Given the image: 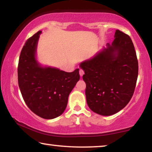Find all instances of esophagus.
Listing matches in <instances>:
<instances>
[{"label":"esophagus","instance_id":"obj_1","mask_svg":"<svg viewBox=\"0 0 152 152\" xmlns=\"http://www.w3.org/2000/svg\"><path fill=\"white\" fill-rule=\"evenodd\" d=\"M84 70H83L82 69H80V76L82 77L83 75H84Z\"/></svg>","mask_w":152,"mask_h":152}]
</instances>
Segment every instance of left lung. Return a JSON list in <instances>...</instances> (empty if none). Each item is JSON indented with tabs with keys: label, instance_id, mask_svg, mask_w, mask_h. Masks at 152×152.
Wrapping results in <instances>:
<instances>
[{
	"label": "left lung",
	"instance_id": "left-lung-1",
	"mask_svg": "<svg viewBox=\"0 0 152 152\" xmlns=\"http://www.w3.org/2000/svg\"><path fill=\"white\" fill-rule=\"evenodd\" d=\"M92 59L80 64L84 71L88 107L102 115H113L129 102L138 74V62L134 43L119 30L111 44Z\"/></svg>",
	"mask_w": 152,
	"mask_h": 152
}]
</instances>
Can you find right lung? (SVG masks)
<instances>
[{"label": "right lung", "instance_id": "add662e5", "mask_svg": "<svg viewBox=\"0 0 152 152\" xmlns=\"http://www.w3.org/2000/svg\"><path fill=\"white\" fill-rule=\"evenodd\" d=\"M41 31L26 41L18 60V82L29 109L39 117L53 119L66 109L69 94L80 80L79 68L67 72L41 67L35 58Z\"/></svg>", "mask_w": 152, "mask_h": 152}]
</instances>
